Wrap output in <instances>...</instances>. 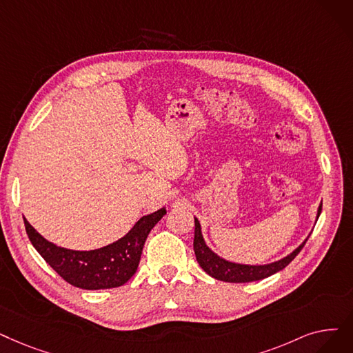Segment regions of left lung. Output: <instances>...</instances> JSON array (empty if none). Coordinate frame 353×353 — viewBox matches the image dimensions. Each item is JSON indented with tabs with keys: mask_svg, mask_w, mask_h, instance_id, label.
<instances>
[{
	"mask_svg": "<svg viewBox=\"0 0 353 353\" xmlns=\"http://www.w3.org/2000/svg\"><path fill=\"white\" fill-rule=\"evenodd\" d=\"M321 205L317 210V218L320 216ZM309 239V238H307ZM305 239V241H307ZM305 241L300 245L297 250H294L285 258L280 259L277 263L267 264V265H242L225 261V259L219 258L216 254H213L203 241L202 232H201V223L194 218V239H193V250L199 265L203 268L205 272H208L210 277L226 281V283H250V281H258L270 277V275L279 272L280 270L285 268L293 259L297 256V254L303 250Z\"/></svg>",
	"mask_w": 353,
	"mask_h": 353,
	"instance_id": "8db88e82",
	"label": "left lung"
}]
</instances>
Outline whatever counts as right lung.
<instances>
[{"label": "right lung", "instance_id": "right-lung-1", "mask_svg": "<svg viewBox=\"0 0 353 353\" xmlns=\"http://www.w3.org/2000/svg\"><path fill=\"white\" fill-rule=\"evenodd\" d=\"M165 209L143 216L117 242L94 251H72L46 241L24 219L26 232L37 252L66 283L83 290H103L124 285L140 264L144 242Z\"/></svg>", "mask_w": 353, "mask_h": 353}]
</instances>
